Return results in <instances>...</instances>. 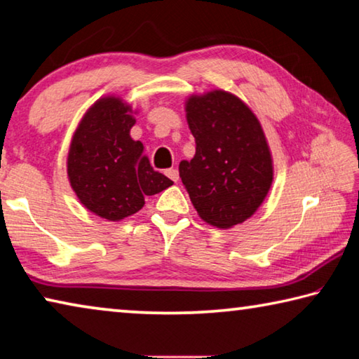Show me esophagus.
Listing matches in <instances>:
<instances>
[{"instance_id":"obj_1","label":"esophagus","mask_w":359,"mask_h":359,"mask_svg":"<svg viewBox=\"0 0 359 359\" xmlns=\"http://www.w3.org/2000/svg\"><path fill=\"white\" fill-rule=\"evenodd\" d=\"M165 173H167V176H168L170 180L175 181V183L180 180V172H178V170H176V168H170V170H167Z\"/></svg>"}]
</instances>
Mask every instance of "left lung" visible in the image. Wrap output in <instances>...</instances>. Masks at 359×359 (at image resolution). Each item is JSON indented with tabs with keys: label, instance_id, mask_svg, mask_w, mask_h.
I'll return each instance as SVG.
<instances>
[{
	"label": "left lung",
	"instance_id": "1",
	"mask_svg": "<svg viewBox=\"0 0 359 359\" xmlns=\"http://www.w3.org/2000/svg\"><path fill=\"white\" fill-rule=\"evenodd\" d=\"M196 156L181 161L180 176L201 218L229 229L251 218L273 181V161L262 126L231 92L191 95L184 104Z\"/></svg>",
	"mask_w": 359,
	"mask_h": 359
}]
</instances>
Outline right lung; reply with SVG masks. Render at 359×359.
I'll list each match as a JSON object with an SVG mask.
<instances>
[{"label": "right lung", "instance_id": "right-lung-1", "mask_svg": "<svg viewBox=\"0 0 359 359\" xmlns=\"http://www.w3.org/2000/svg\"><path fill=\"white\" fill-rule=\"evenodd\" d=\"M135 122L127 102L102 97L82 116L69 144V184L79 202L103 219L132 216L143 208L146 196L173 184L165 175L154 172L141 141L132 140Z\"/></svg>", "mask_w": 359, "mask_h": 359}]
</instances>
